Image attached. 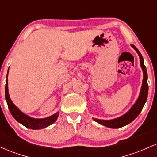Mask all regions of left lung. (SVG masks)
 I'll use <instances>...</instances> for the list:
<instances>
[{"label":"left lung","mask_w":157,"mask_h":157,"mask_svg":"<svg viewBox=\"0 0 157 157\" xmlns=\"http://www.w3.org/2000/svg\"><path fill=\"white\" fill-rule=\"evenodd\" d=\"M132 48L135 49L138 54L139 56V59H140V65L142 67L143 71V81H142V86L141 88L140 94H139V98H138L137 101H136L135 104L133 106L130 108V109L123 115L122 116L118 117V118H115V119L112 120H101L98 119V118H93L96 122L99 123L100 124L104 125L109 128H120V127L127 125L128 124L131 123L135 118L139 115V113L142 111L143 106H144V104H145L147 98V93H148V85H147V70H146V67L144 64V59L139 52V50L136 48L135 45L131 44Z\"/></svg>","instance_id":"8db88e82"}]
</instances>
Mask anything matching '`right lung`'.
<instances>
[{
    "mask_svg": "<svg viewBox=\"0 0 157 157\" xmlns=\"http://www.w3.org/2000/svg\"><path fill=\"white\" fill-rule=\"evenodd\" d=\"M7 77L8 72L7 75H6V78H7ZM5 98H6V103H7L9 109H10V112L11 113L13 118L27 128L32 129V130H39V129L45 128V127L50 126L53 123H54L56 120L57 119L58 115H59V113H56L55 114L48 117V118H39V119L36 118H36H31L28 115H25L17 106H15V104H13V101L10 99L8 92L7 80H6V86H5Z\"/></svg>",
    "mask_w": 157,
    "mask_h": 157,
    "instance_id": "obj_1",
    "label": "right lung"
}]
</instances>
